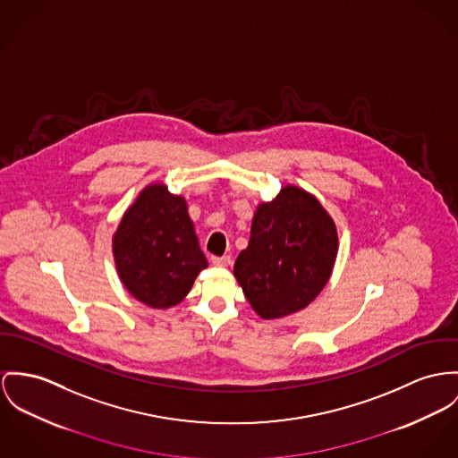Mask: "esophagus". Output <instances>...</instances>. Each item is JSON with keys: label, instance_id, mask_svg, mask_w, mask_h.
<instances>
[{"label": "esophagus", "instance_id": "esophagus-1", "mask_svg": "<svg viewBox=\"0 0 458 458\" xmlns=\"http://www.w3.org/2000/svg\"><path fill=\"white\" fill-rule=\"evenodd\" d=\"M211 263L214 267H230L232 258L230 256H221V258L214 256V258H211Z\"/></svg>", "mask_w": 458, "mask_h": 458}]
</instances>
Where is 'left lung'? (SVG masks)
<instances>
[{
	"label": "left lung",
	"instance_id": "left-lung-1",
	"mask_svg": "<svg viewBox=\"0 0 458 458\" xmlns=\"http://www.w3.org/2000/svg\"><path fill=\"white\" fill-rule=\"evenodd\" d=\"M338 254V230L316 195L282 186L258 204L246 249L233 276L261 318H281L307 309L329 282Z\"/></svg>",
	"mask_w": 458,
	"mask_h": 458
}]
</instances>
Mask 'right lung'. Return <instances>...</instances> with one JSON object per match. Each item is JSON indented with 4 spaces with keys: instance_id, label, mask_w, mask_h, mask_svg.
<instances>
[{
    "instance_id": "obj_1",
    "label": "right lung",
    "mask_w": 458,
    "mask_h": 458,
    "mask_svg": "<svg viewBox=\"0 0 458 458\" xmlns=\"http://www.w3.org/2000/svg\"><path fill=\"white\" fill-rule=\"evenodd\" d=\"M111 247L120 281L149 309L181 303L208 267L186 199L162 181L144 186L123 212Z\"/></svg>"
}]
</instances>
